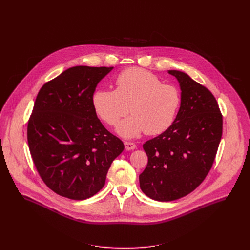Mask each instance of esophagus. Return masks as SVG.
Masks as SVG:
<instances>
[{
	"mask_svg": "<svg viewBox=\"0 0 250 250\" xmlns=\"http://www.w3.org/2000/svg\"><path fill=\"white\" fill-rule=\"evenodd\" d=\"M124 145H125V149L127 150V151H131V150H134V149H136V144L134 143H130V142H125L124 143Z\"/></svg>",
	"mask_w": 250,
	"mask_h": 250,
	"instance_id": "34e87169",
	"label": "esophagus"
}]
</instances>
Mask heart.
Wrapping results in <instances>:
<instances>
[{"label":"heart","mask_w":250,"mask_h":250,"mask_svg":"<svg viewBox=\"0 0 250 250\" xmlns=\"http://www.w3.org/2000/svg\"><path fill=\"white\" fill-rule=\"evenodd\" d=\"M115 89H98L92 96L96 113L108 125H115L130 107L132 115L115 128L124 139L146 133L155 136L173 124L181 106V94L172 84H165L150 72L129 68L115 79Z\"/></svg>","instance_id":"heart-1"}]
</instances>
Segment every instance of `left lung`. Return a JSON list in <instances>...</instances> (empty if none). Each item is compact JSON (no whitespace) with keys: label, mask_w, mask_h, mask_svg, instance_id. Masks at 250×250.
I'll use <instances>...</instances> for the list:
<instances>
[{"label":"left lung","mask_w":250,"mask_h":250,"mask_svg":"<svg viewBox=\"0 0 250 250\" xmlns=\"http://www.w3.org/2000/svg\"><path fill=\"white\" fill-rule=\"evenodd\" d=\"M181 89L173 124L147 141L148 164L140 186L151 199L167 202L194 190L209 173L222 135V115L214 95L188 74L168 70Z\"/></svg>","instance_id":"1"}]
</instances>
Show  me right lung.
<instances>
[{
	"label": "right lung",
	"instance_id": "right-lung-1",
	"mask_svg": "<svg viewBox=\"0 0 250 250\" xmlns=\"http://www.w3.org/2000/svg\"><path fill=\"white\" fill-rule=\"evenodd\" d=\"M112 69L74 66L46 83L36 96L29 148L40 177L61 196L84 200L96 194L124 150L92 105L97 84Z\"/></svg>",
	"mask_w": 250,
	"mask_h": 250
}]
</instances>
